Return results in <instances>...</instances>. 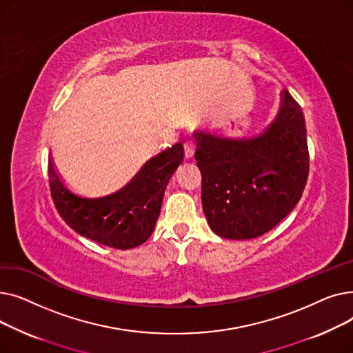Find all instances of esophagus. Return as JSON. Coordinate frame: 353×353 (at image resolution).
I'll list each match as a JSON object with an SVG mask.
<instances>
[{"label":"esophagus","instance_id":"esophagus-1","mask_svg":"<svg viewBox=\"0 0 353 353\" xmlns=\"http://www.w3.org/2000/svg\"><path fill=\"white\" fill-rule=\"evenodd\" d=\"M196 148H197V144L193 139H190V140L184 143V156H186V159H192L194 156Z\"/></svg>","mask_w":353,"mask_h":353}]
</instances>
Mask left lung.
Wrapping results in <instances>:
<instances>
[{
	"instance_id": "obj_1",
	"label": "left lung",
	"mask_w": 353,
	"mask_h": 353,
	"mask_svg": "<svg viewBox=\"0 0 353 353\" xmlns=\"http://www.w3.org/2000/svg\"><path fill=\"white\" fill-rule=\"evenodd\" d=\"M196 136L203 212L217 236L232 240L262 236L299 203L309 174L306 124L288 90L279 113L261 134Z\"/></svg>"
}]
</instances>
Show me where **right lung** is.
Returning a JSON list of instances; mask_svg holds the SVG:
<instances>
[{
    "label": "right lung",
    "instance_id": "1",
    "mask_svg": "<svg viewBox=\"0 0 353 353\" xmlns=\"http://www.w3.org/2000/svg\"><path fill=\"white\" fill-rule=\"evenodd\" d=\"M181 143L148 160L121 190L103 197L72 193L48 160L50 190L65 223L80 236L114 248L133 249L152 236L167 184L183 163Z\"/></svg>",
    "mask_w": 353,
    "mask_h": 353
}]
</instances>
